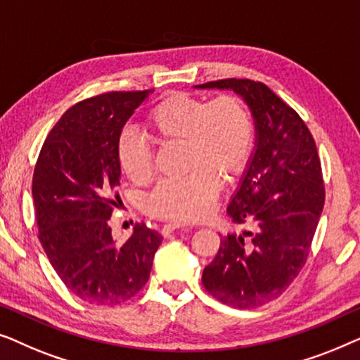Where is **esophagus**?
<instances>
[{
  "label": "esophagus",
  "mask_w": 360,
  "mask_h": 360,
  "mask_svg": "<svg viewBox=\"0 0 360 360\" xmlns=\"http://www.w3.org/2000/svg\"><path fill=\"white\" fill-rule=\"evenodd\" d=\"M181 226H184V224H181V223H175V221H174V223H167V224H164V228H162V234L169 236L170 233H174L175 229H180Z\"/></svg>",
  "instance_id": "34e87169"
}]
</instances>
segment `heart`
Instances as JSON below:
<instances>
[{
    "mask_svg": "<svg viewBox=\"0 0 360 360\" xmlns=\"http://www.w3.org/2000/svg\"><path fill=\"white\" fill-rule=\"evenodd\" d=\"M147 129L159 144H185L191 175L167 180L146 198L150 216L174 221H198L213 211L218 180H231L248 164L252 150V122L236 96L221 95L206 101L172 95L147 115ZM121 170L132 184L144 185L154 174V154L141 136L124 131L116 147Z\"/></svg>",
    "mask_w": 360,
    "mask_h": 360,
    "instance_id": "b5f03b06",
    "label": "heart"
}]
</instances>
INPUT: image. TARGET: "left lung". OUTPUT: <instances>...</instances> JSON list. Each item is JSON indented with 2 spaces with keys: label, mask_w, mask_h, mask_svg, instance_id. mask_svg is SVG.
Listing matches in <instances>:
<instances>
[{
  "label": "left lung",
  "mask_w": 360,
  "mask_h": 360,
  "mask_svg": "<svg viewBox=\"0 0 360 360\" xmlns=\"http://www.w3.org/2000/svg\"><path fill=\"white\" fill-rule=\"evenodd\" d=\"M195 88L238 93L255 124L254 152L228 205L229 218L252 231L224 236L201 282L228 307H262L290 287L308 259L324 206L316 144L298 112L264 83L226 78Z\"/></svg>",
  "instance_id": "8db88e82"
}]
</instances>
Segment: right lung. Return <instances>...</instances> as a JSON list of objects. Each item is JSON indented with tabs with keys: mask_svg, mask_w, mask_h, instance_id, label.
<instances>
[{
	"mask_svg": "<svg viewBox=\"0 0 360 360\" xmlns=\"http://www.w3.org/2000/svg\"><path fill=\"white\" fill-rule=\"evenodd\" d=\"M152 90L111 91L65 111L49 132L32 176L39 240L70 292L91 304H120L149 280L162 236L136 224L116 244L108 219L120 200L116 147Z\"/></svg>",
	"mask_w": 360,
	"mask_h": 360,
	"instance_id": "right-lung-1",
	"label": "right lung"
}]
</instances>
